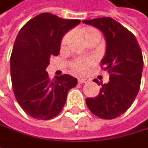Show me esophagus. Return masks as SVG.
I'll return each mask as SVG.
<instances>
[{
  "label": "esophagus",
  "instance_id": "obj_1",
  "mask_svg": "<svg viewBox=\"0 0 148 148\" xmlns=\"http://www.w3.org/2000/svg\"><path fill=\"white\" fill-rule=\"evenodd\" d=\"M78 81H79V84H83V83H87V82H89V79H86V78H79V79H78Z\"/></svg>",
  "mask_w": 148,
  "mask_h": 148
}]
</instances>
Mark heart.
Masks as SVG:
<instances>
[{
    "label": "heart",
    "instance_id": "b5f03b06",
    "mask_svg": "<svg viewBox=\"0 0 148 148\" xmlns=\"http://www.w3.org/2000/svg\"><path fill=\"white\" fill-rule=\"evenodd\" d=\"M79 36L85 40V42L89 45L92 42H98L101 39V32L94 28L88 26L86 28H82L79 29ZM72 38V33L68 32L67 34L62 37L61 40V48L64 49L67 47ZM94 64V60L90 58H75L70 63V68L72 71L79 74H83L86 72L89 68H90Z\"/></svg>",
    "mask_w": 148,
    "mask_h": 148
}]
</instances>
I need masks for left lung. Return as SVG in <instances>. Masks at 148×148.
<instances>
[{
	"label": "left lung",
	"mask_w": 148,
	"mask_h": 148,
	"mask_svg": "<svg viewBox=\"0 0 148 148\" xmlns=\"http://www.w3.org/2000/svg\"><path fill=\"white\" fill-rule=\"evenodd\" d=\"M83 23L97 27L106 38V55L101 68L109 73V82L101 85L96 97L86 100L90 111L103 119H113L132 105L140 90L143 57L136 36L112 18H98Z\"/></svg>",
	"instance_id": "obj_1"
}]
</instances>
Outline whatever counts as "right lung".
Listing matches in <instances>:
<instances>
[{"mask_svg":"<svg viewBox=\"0 0 148 148\" xmlns=\"http://www.w3.org/2000/svg\"><path fill=\"white\" fill-rule=\"evenodd\" d=\"M79 23L44 12L28 21L18 34L10 58L12 90L21 108L34 119L57 116L69 90L78 83L69 74L51 79L46 69L50 58L59 54L63 34Z\"/></svg>","mask_w":148,"mask_h":148,"instance_id":"right-lung-1","label":"right lung"}]
</instances>
